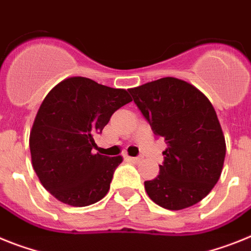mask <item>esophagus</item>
Instances as JSON below:
<instances>
[{
    "mask_svg": "<svg viewBox=\"0 0 251 251\" xmlns=\"http://www.w3.org/2000/svg\"><path fill=\"white\" fill-rule=\"evenodd\" d=\"M128 160H130V161L132 162H140L141 160H142V158L141 157H130V156H128Z\"/></svg>",
    "mask_w": 251,
    "mask_h": 251,
    "instance_id": "34e87169",
    "label": "esophagus"
}]
</instances>
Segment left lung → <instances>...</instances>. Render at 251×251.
I'll return each mask as SVG.
<instances>
[{
  "label": "left lung",
  "instance_id": "left-lung-1",
  "mask_svg": "<svg viewBox=\"0 0 251 251\" xmlns=\"http://www.w3.org/2000/svg\"><path fill=\"white\" fill-rule=\"evenodd\" d=\"M134 102L168 149L153 180L145 181L150 198L170 211L201 202L221 176L226 142L215 108L187 81L164 77L129 89Z\"/></svg>",
  "mask_w": 251,
  "mask_h": 251
}]
</instances>
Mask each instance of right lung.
I'll return each instance as SVG.
<instances>
[{
	"label": "right lung",
	"mask_w": 251,
	"mask_h": 251,
	"mask_svg": "<svg viewBox=\"0 0 251 251\" xmlns=\"http://www.w3.org/2000/svg\"><path fill=\"white\" fill-rule=\"evenodd\" d=\"M129 101L127 90L80 76L61 81L43 100L30 130V153L42 185L59 202L85 207L106 196L123 158L94 153V137Z\"/></svg>",
	"instance_id": "add662e5"
}]
</instances>
